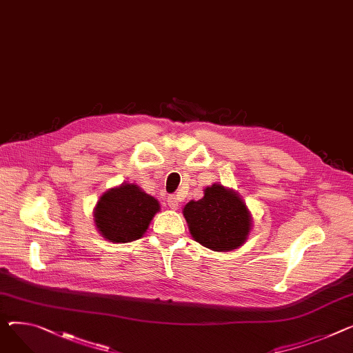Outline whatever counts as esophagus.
<instances>
[{
	"mask_svg": "<svg viewBox=\"0 0 353 353\" xmlns=\"http://www.w3.org/2000/svg\"><path fill=\"white\" fill-rule=\"evenodd\" d=\"M168 204H169V207H170L172 210H177V208H179V203H177L176 196H169V197H168Z\"/></svg>",
	"mask_w": 353,
	"mask_h": 353,
	"instance_id": "1",
	"label": "esophagus"
}]
</instances>
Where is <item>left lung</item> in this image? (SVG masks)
Returning <instances> with one entry per match:
<instances>
[{
	"label": "left lung",
	"mask_w": 353,
	"mask_h": 353,
	"mask_svg": "<svg viewBox=\"0 0 353 353\" xmlns=\"http://www.w3.org/2000/svg\"><path fill=\"white\" fill-rule=\"evenodd\" d=\"M183 216L194 241L219 252L240 248L252 224L240 194L221 184L205 187L203 199L184 205Z\"/></svg>",
	"instance_id": "obj_1"
}]
</instances>
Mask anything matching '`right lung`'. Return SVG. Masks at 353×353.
Masks as SVG:
<instances>
[{
	"instance_id": "obj_1",
	"label": "right lung",
	"mask_w": 353,
	"mask_h": 353,
	"mask_svg": "<svg viewBox=\"0 0 353 353\" xmlns=\"http://www.w3.org/2000/svg\"><path fill=\"white\" fill-rule=\"evenodd\" d=\"M160 210L159 201L139 185L123 183L101 196L93 211L101 236L112 243H130L143 237Z\"/></svg>"
}]
</instances>
